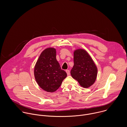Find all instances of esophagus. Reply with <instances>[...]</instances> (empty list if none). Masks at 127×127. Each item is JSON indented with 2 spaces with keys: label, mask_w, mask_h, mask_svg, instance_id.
<instances>
[{
  "label": "esophagus",
  "mask_w": 127,
  "mask_h": 127,
  "mask_svg": "<svg viewBox=\"0 0 127 127\" xmlns=\"http://www.w3.org/2000/svg\"><path fill=\"white\" fill-rule=\"evenodd\" d=\"M66 72L67 73V75H70V71H69V70H66Z\"/></svg>",
  "instance_id": "esophagus-1"
}]
</instances>
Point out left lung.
Masks as SVG:
<instances>
[{"label": "left lung", "mask_w": 127, "mask_h": 127, "mask_svg": "<svg viewBox=\"0 0 127 127\" xmlns=\"http://www.w3.org/2000/svg\"><path fill=\"white\" fill-rule=\"evenodd\" d=\"M97 72L96 64L87 51L78 49L74 51V65L70 74L81 87L91 86L96 81Z\"/></svg>", "instance_id": "left-lung-1"}]
</instances>
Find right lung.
Instances as JSON below:
<instances>
[{"label":"right lung","mask_w":127,"mask_h":127,"mask_svg":"<svg viewBox=\"0 0 127 127\" xmlns=\"http://www.w3.org/2000/svg\"><path fill=\"white\" fill-rule=\"evenodd\" d=\"M34 76L38 85L44 91L53 92L60 88L67 74L56 59L55 48H47L41 53L35 66Z\"/></svg>","instance_id":"1"}]
</instances>
